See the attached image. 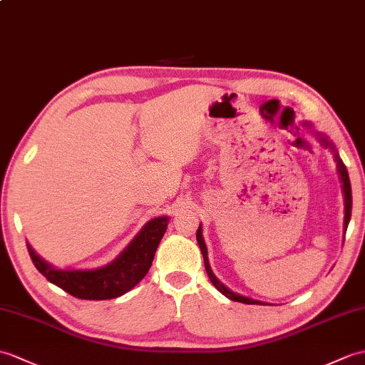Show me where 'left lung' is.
Masks as SVG:
<instances>
[{
  "label": "left lung",
  "instance_id": "obj_1",
  "mask_svg": "<svg viewBox=\"0 0 365 365\" xmlns=\"http://www.w3.org/2000/svg\"><path fill=\"white\" fill-rule=\"evenodd\" d=\"M307 124V123H304ZM317 137H319V141L324 144V146L327 149H329L333 152L334 155V160L337 163V173H339V177H341V182H342V192H344V205H345V216H344V236H345V232H346V227H349V222H350V217H351V185H350V177H349V171H346V168L344 165V162L341 160V157H339L337 150L334 148V144L329 141L325 135H322L317 132ZM196 238H197V244L200 247V252L203 255V262H205V269H207V274H208V278L210 282L215 284L216 289L224 294L227 299H230L233 302H241V303H245V304H262L261 302L258 300H253V299H249V297H244V295H240L236 294L233 291L228 289L227 286H224L219 279L216 278V275L213 274V270H211L210 267V261H208V252H207V245H205V241H203V236H202V225H199L197 228V233H196Z\"/></svg>",
  "mask_w": 365,
  "mask_h": 365
}]
</instances>
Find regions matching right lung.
<instances>
[{
	"instance_id": "add662e5",
	"label": "right lung",
	"mask_w": 365,
	"mask_h": 365,
	"mask_svg": "<svg viewBox=\"0 0 365 365\" xmlns=\"http://www.w3.org/2000/svg\"><path fill=\"white\" fill-rule=\"evenodd\" d=\"M168 216L150 219L116 259L98 269H57L40 258L29 244L28 252L38 272L46 277L48 282L71 294L73 297L83 300H110L130 291L148 274L154 261L155 250L168 228Z\"/></svg>"
}]
</instances>
